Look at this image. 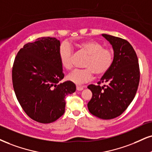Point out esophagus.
I'll list each match as a JSON object with an SVG mask.
<instances>
[{
  "instance_id": "34e87169",
  "label": "esophagus",
  "mask_w": 152,
  "mask_h": 152,
  "mask_svg": "<svg viewBox=\"0 0 152 152\" xmlns=\"http://www.w3.org/2000/svg\"><path fill=\"white\" fill-rule=\"evenodd\" d=\"M76 89H77V91H82V89H84V87H82V86H77Z\"/></svg>"
}]
</instances>
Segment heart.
Listing matches in <instances>:
<instances>
[{"instance_id": "1", "label": "heart", "mask_w": 152, "mask_h": 152, "mask_svg": "<svg viewBox=\"0 0 152 152\" xmlns=\"http://www.w3.org/2000/svg\"><path fill=\"white\" fill-rule=\"evenodd\" d=\"M77 46L89 56L85 64L86 69L73 70L67 77L69 81L80 85L90 81L94 73L96 76H102L109 70L113 62V53L111 50L104 48L100 42L92 39L77 43ZM58 56L63 67L65 70H71L73 67L72 48L68 44H62L59 48Z\"/></svg>"}]
</instances>
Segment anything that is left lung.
Segmentation results:
<instances>
[{
	"mask_svg": "<svg viewBox=\"0 0 152 152\" xmlns=\"http://www.w3.org/2000/svg\"><path fill=\"white\" fill-rule=\"evenodd\" d=\"M102 36L112 45L113 62L99 82L107 85L87 87L92 92L87 107L92 115L109 120L121 115L133 100L140 82V67L135 51L128 41L106 34Z\"/></svg>",
	"mask_w": 152,
	"mask_h": 152,
	"instance_id": "left-lung-1",
	"label": "left lung"
}]
</instances>
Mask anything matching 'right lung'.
Listing matches in <instances>:
<instances>
[{"instance_id":"1","label":"right lung","mask_w":152,"mask_h":152,"mask_svg":"<svg viewBox=\"0 0 152 152\" xmlns=\"http://www.w3.org/2000/svg\"><path fill=\"white\" fill-rule=\"evenodd\" d=\"M61 42L54 37H42L28 43L15 58L12 70L15 93L22 109L34 121L50 123L65 113V98L76 90L63 79L59 59Z\"/></svg>"}]
</instances>
